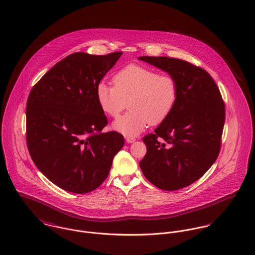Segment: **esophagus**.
Wrapping results in <instances>:
<instances>
[{
  "mask_svg": "<svg viewBox=\"0 0 255 255\" xmlns=\"http://www.w3.org/2000/svg\"><path fill=\"white\" fill-rule=\"evenodd\" d=\"M126 141L128 143H132L135 141V138L134 137H131V136H126Z\"/></svg>",
  "mask_w": 255,
  "mask_h": 255,
  "instance_id": "obj_1",
  "label": "esophagus"
}]
</instances>
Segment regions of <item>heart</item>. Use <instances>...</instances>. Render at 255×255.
<instances>
[{
  "instance_id": "b5f03b06",
  "label": "heart",
  "mask_w": 255,
  "mask_h": 255,
  "mask_svg": "<svg viewBox=\"0 0 255 255\" xmlns=\"http://www.w3.org/2000/svg\"><path fill=\"white\" fill-rule=\"evenodd\" d=\"M113 81L114 86L104 81L97 84L96 98L100 109L111 118H117L128 101L130 111L113 124V128L125 135L138 134L149 123H162L178 100L176 79L143 66L128 65L114 75Z\"/></svg>"
}]
</instances>
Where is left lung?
Masks as SVG:
<instances>
[{
	"mask_svg": "<svg viewBox=\"0 0 255 255\" xmlns=\"http://www.w3.org/2000/svg\"><path fill=\"white\" fill-rule=\"evenodd\" d=\"M172 75L179 88L172 113L142 138L139 162L146 179L163 190H178L199 180L221 148L225 104L214 79L203 69L168 57H139Z\"/></svg>",
	"mask_w": 255,
	"mask_h": 255,
	"instance_id": "obj_1",
	"label": "left lung"
}]
</instances>
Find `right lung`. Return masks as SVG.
Wrapping results in <instances>:
<instances>
[{
  "instance_id": "obj_1",
  "label": "right lung",
  "mask_w": 255,
  "mask_h": 255,
  "mask_svg": "<svg viewBox=\"0 0 255 255\" xmlns=\"http://www.w3.org/2000/svg\"><path fill=\"white\" fill-rule=\"evenodd\" d=\"M122 54L73 53L45 73L29 93V154L39 171L67 191L96 189L125 143L117 131L102 132L108 120L96 98L97 84Z\"/></svg>"
}]
</instances>
